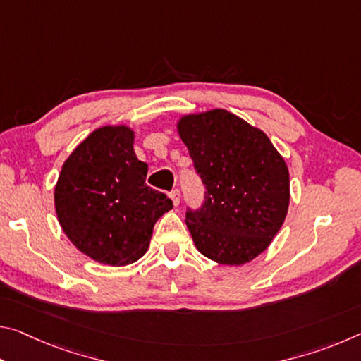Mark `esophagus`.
<instances>
[{
	"label": "esophagus",
	"instance_id": "esophagus-1",
	"mask_svg": "<svg viewBox=\"0 0 361 361\" xmlns=\"http://www.w3.org/2000/svg\"><path fill=\"white\" fill-rule=\"evenodd\" d=\"M170 199H172V202L175 207L180 205V191L178 189H173L172 192H170Z\"/></svg>",
	"mask_w": 361,
	"mask_h": 361
}]
</instances>
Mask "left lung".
Listing matches in <instances>:
<instances>
[{
  "instance_id": "1",
  "label": "left lung",
  "mask_w": 361,
  "mask_h": 361,
  "mask_svg": "<svg viewBox=\"0 0 361 361\" xmlns=\"http://www.w3.org/2000/svg\"><path fill=\"white\" fill-rule=\"evenodd\" d=\"M176 132L207 188L202 209L186 213L195 248L218 264H247L288 213L285 159L264 132L226 109L183 114Z\"/></svg>"
}]
</instances>
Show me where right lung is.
Returning a JSON list of instances; mask_svg holds the SVG:
<instances>
[{
  "label": "right lung",
  "instance_id": "right-lung-1",
  "mask_svg": "<svg viewBox=\"0 0 361 361\" xmlns=\"http://www.w3.org/2000/svg\"><path fill=\"white\" fill-rule=\"evenodd\" d=\"M133 142L129 126L99 127L66 157L54 189L65 235L100 264L138 261L157 219L173 209L166 194L146 186L148 164L138 161Z\"/></svg>",
  "mask_w": 361,
  "mask_h": 361
}]
</instances>
